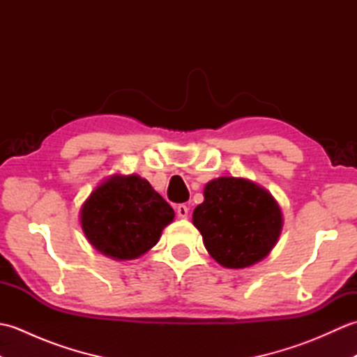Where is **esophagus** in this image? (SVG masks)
I'll use <instances>...</instances> for the list:
<instances>
[{"label": "esophagus", "mask_w": 357, "mask_h": 357, "mask_svg": "<svg viewBox=\"0 0 357 357\" xmlns=\"http://www.w3.org/2000/svg\"><path fill=\"white\" fill-rule=\"evenodd\" d=\"M176 215L179 219H187L188 216V207L184 206V204H181V206L176 207Z\"/></svg>", "instance_id": "obj_1"}]
</instances>
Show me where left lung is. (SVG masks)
I'll list each match as a JSON object with an SVG mask.
<instances>
[{"mask_svg":"<svg viewBox=\"0 0 357 357\" xmlns=\"http://www.w3.org/2000/svg\"><path fill=\"white\" fill-rule=\"evenodd\" d=\"M204 245L225 268H247L278 244L284 215L273 195L245 178L221 176L204 187V202L193 211Z\"/></svg>","mask_w":357,"mask_h":357,"instance_id":"8db88e82","label":"left lung"}]
</instances>
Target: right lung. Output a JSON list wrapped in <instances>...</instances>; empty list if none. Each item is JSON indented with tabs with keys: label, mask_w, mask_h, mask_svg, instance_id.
I'll return each instance as SVG.
<instances>
[{
	"label": "right lung",
	"mask_w": 357,
	"mask_h": 357,
	"mask_svg": "<svg viewBox=\"0 0 357 357\" xmlns=\"http://www.w3.org/2000/svg\"><path fill=\"white\" fill-rule=\"evenodd\" d=\"M174 211L147 179L112 174L90 193L79 210L81 229L98 252L132 261L158 244Z\"/></svg>",
	"instance_id": "add662e5"
}]
</instances>
